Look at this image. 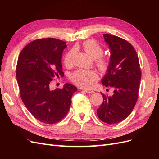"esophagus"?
I'll return each mask as SVG.
<instances>
[{
	"mask_svg": "<svg viewBox=\"0 0 159 159\" xmlns=\"http://www.w3.org/2000/svg\"><path fill=\"white\" fill-rule=\"evenodd\" d=\"M83 91H84L85 92H86L87 93H89V94H91V93H93L94 91L93 90H91V89H83Z\"/></svg>",
	"mask_w": 159,
	"mask_h": 159,
	"instance_id": "obj_1",
	"label": "esophagus"
}]
</instances>
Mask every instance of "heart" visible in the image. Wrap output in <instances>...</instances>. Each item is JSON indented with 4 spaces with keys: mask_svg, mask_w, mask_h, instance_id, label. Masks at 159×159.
<instances>
[{
    "mask_svg": "<svg viewBox=\"0 0 159 159\" xmlns=\"http://www.w3.org/2000/svg\"><path fill=\"white\" fill-rule=\"evenodd\" d=\"M83 48L91 57L95 59L96 66L102 73H107L111 66V61L109 57L102 56L104 50L103 47L93 40H89L84 42ZM76 54L75 48H72L66 53L64 57V63L70 66L73 63ZM70 79L72 82L77 85L84 88H89L99 79L97 72L91 70H79L71 75Z\"/></svg>",
    "mask_w": 159,
    "mask_h": 159,
    "instance_id": "obj_1",
    "label": "heart"
}]
</instances>
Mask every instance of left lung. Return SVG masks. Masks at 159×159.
I'll list each match as a JSON object with an SVG mask.
<instances>
[{
  "label": "left lung",
  "instance_id": "1",
  "mask_svg": "<svg viewBox=\"0 0 159 159\" xmlns=\"http://www.w3.org/2000/svg\"><path fill=\"white\" fill-rule=\"evenodd\" d=\"M111 50V66L102 79V84L114 89L113 95L102 93L103 101L97 114L104 123L121 122L131 114L139 94L141 71L134 47L123 38L103 34Z\"/></svg>",
  "mask_w": 159,
  "mask_h": 159
}]
</instances>
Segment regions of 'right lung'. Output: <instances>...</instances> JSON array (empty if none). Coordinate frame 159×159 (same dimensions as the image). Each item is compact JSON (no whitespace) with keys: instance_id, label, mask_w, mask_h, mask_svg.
I'll return each mask as SVG.
<instances>
[{"instance_id":"1","label":"right lung","mask_w":159,"mask_h":159,"mask_svg":"<svg viewBox=\"0 0 159 159\" xmlns=\"http://www.w3.org/2000/svg\"><path fill=\"white\" fill-rule=\"evenodd\" d=\"M66 46V42L54 38L37 39L24 48L18 56L16 79L21 99L33 116L44 123L60 121L77 91L70 84L50 89L53 79L64 74L61 60Z\"/></svg>"}]
</instances>
